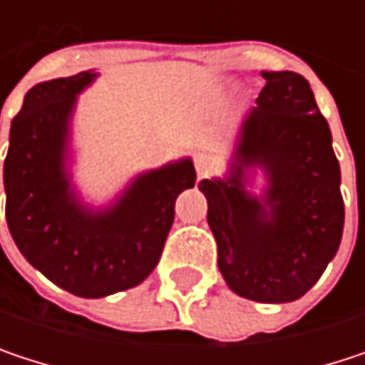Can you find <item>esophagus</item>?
I'll list each match as a JSON object with an SVG mask.
<instances>
[{
  "mask_svg": "<svg viewBox=\"0 0 365 365\" xmlns=\"http://www.w3.org/2000/svg\"><path fill=\"white\" fill-rule=\"evenodd\" d=\"M194 165H196L198 178H202V175H207V173L213 169V158H211L209 154H205V152H198L196 158H194Z\"/></svg>",
  "mask_w": 365,
  "mask_h": 365,
  "instance_id": "obj_1",
  "label": "esophagus"
}]
</instances>
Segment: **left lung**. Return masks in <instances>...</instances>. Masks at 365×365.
<instances>
[{
  "instance_id": "left-lung-1",
  "label": "left lung",
  "mask_w": 365,
  "mask_h": 365,
  "mask_svg": "<svg viewBox=\"0 0 365 365\" xmlns=\"http://www.w3.org/2000/svg\"><path fill=\"white\" fill-rule=\"evenodd\" d=\"M262 78L230 175L198 187L228 287L247 300L281 304L302 298L336 255L344 202L328 120L309 80L294 71H262ZM250 166L269 178L259 199L245 190Z\"/></svg>"
}]
</instances>
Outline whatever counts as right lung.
Returning a JSON list of instances; mask_svg holds the SVG:
<instances>
[{"instance_id": "obj_1", "label": "right lung", "mask_w": 365, "mask_h": 365, "mask_svg": "<svg viewBox=\"0 0 365 365\" xmlns=\"http://www.w3.org/2000/svg\"><path fill=\"white\" fill-rule=\"evenodd\" d=\"M97 73L34 86L10 126L4 163L6 220L31 266L82 298L139 285L158 264L175 200L196 182L190 158L148 171L101 211L80 202L65 167L69 118Z\"/></svg>"}]
</instances>
